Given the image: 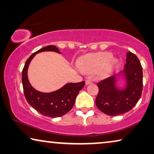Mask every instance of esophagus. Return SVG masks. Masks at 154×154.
Masks as SVG:
<instances>
[{
	"instance_id": "34e87169",
	"label": "esophagus",
	"mask_w": 154,
	"mask_h": 154,
	"mask_svg": "<svg viewBox=\"0 0 154 154\" xmlns=\"http://www.w3.org/2000/svg\"><path fill=\"white\" fill-rule=\"evenodd\" d=\"M91 83H92V81L91 79H87L85 81V84H86V85H89V84H91Z\"/></svg>"
}]
</instances>
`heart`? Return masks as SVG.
Returning a JSON list of instances; mask_svg holds the SVG:
<instances>
[{
  "mask_svg": "<svg viewBox=\"0 0 154 154\" xmlns=\"http://www.w3.org/2000/svg\"><path fill=\"white\" fill-rule=\"evenodd\" d=\"M116 63L117 60L112 58V54L109 52H101L83 58L79 64L81 70L92 72L103 66L105 71H109L114 68Z\"/></svg>",
  "mask_w": 154,
  "mask_h": 154,
  "instance_id": "b5f03b06",
  "label": "heart"
}]
</instances>
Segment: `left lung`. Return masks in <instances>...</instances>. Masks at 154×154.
Returning <instances> with one entry per match:
<instances>
[{"label":"left lung","mask_w":154,"mask_h":154,"mask_svg":"<svg viewBox=\"0 0 154 154\" xmlns=\"http://www.w3.org/2000/svg\"><path fill=\"white\" fill-rule=\"evenodd\" d=\"M124 67L121 73L125 77V88L119 89L117 87L116 75L97 83L99 93L95 100L96 106L105 114L111 116L131 110L142 96L143 72L137 57L128 52Z\"/></svg>","instance_id":"1"}]
</instances>
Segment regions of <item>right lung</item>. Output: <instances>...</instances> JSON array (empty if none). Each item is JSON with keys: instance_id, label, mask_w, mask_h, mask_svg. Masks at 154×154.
<instances>
[{"instance_id": "1", "label": "right lung", "mask_w": 154, "mask_h": 154, "mask_svg": "<svg viewBox=\"0 0 154 154\" xmlns=\"http://www.w3.org/2000/svg\"><path fill=\"white\" fill-rule=\"evenodd\" d=\"M45 51H53L61 53L54 45L41 48L29 57L22 70V85L24 96L29 104L40 113L52 118L60 117L68 113L74 105L79 91L85 85V81L67 83L56 91L45 93L34 89L29 83L27 71L31 61L37 53Z\"/></svg>"}]
</instances>
